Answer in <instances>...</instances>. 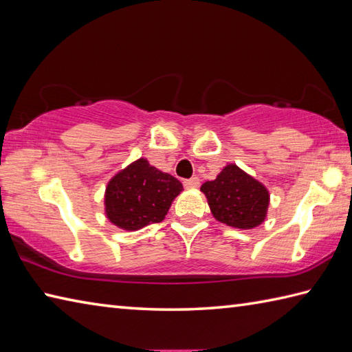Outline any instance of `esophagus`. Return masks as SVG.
I'll return each mask as SVG.
<instances>
[{
    "instance_id": "esophagus-1",
    "label": "esophagus",
    "mask_w": 352,
    "mask_h": 352,
    "mask_svg": "<svg viewBox=\"0 0 352 352\" xmlns=\"http://www.w3.org/2000/svg\"><path fill=\"white\" fill-rule=\"evenodd\" d=\"M184 188H188V189L199 188V178L192 177V178H189V180H184Z\"/></svg>"
}]
</instances>
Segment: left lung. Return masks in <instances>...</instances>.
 <instances>
[{
    "instance_id": "1",
    "label": "left lung",
    "mask_w": 352,
    "mask_h": 352,
    "mask_svg": "<svg viewBox=\"0 0 352 352\" xmlns=\"http://www.w3.org/2000/svg\"><path fill=\"white\" fill-rule=\"evenodd\" d=\"M201 192L214 218L230 227L250 230L266 218L267 189L236 164H227L213 182L201 186Z\"/></svg>"
}]
</instances>
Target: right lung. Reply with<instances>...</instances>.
<instances>
[{
    "label": "right lung",
    "instance_id": "right-lung-1",
    "mask_svg": "<svg viewBox=\"0 0 352 352\" xmlns=\"http://www.w3.org/2000/svg\"><path fill=\"white\" fill-rule=\"evenodd\" d=\"M183 184L145 159L129 164L111 178L106 189V214L111 223L129 231L162 222Z\"/></svg>",
    "mask_w": 352,
    "mask_h": 352
}]
</instances>
